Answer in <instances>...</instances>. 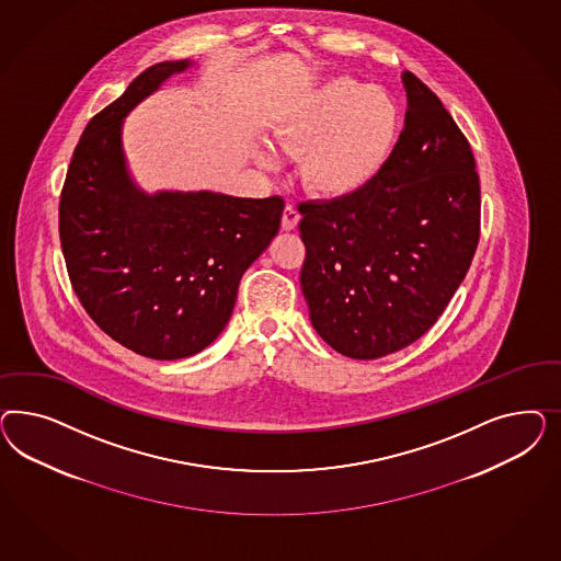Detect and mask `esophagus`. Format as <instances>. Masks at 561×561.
<instances>
[{"label": "esophagus", "instance_id": "34e87169", "mask_svg": "<svg viewBox=\"0 0 561 561\" xmlns=\"http://www.w3.org/2000/svg\"><path fill=\"white\" fill-rule=\"evenodd\" d=\"M298 221H300L298 209H296L294 205H286V209H284V214H282V228H284V230H294V228L298 226Z\"/></svg>", "mask_w": 561, "mask_h": 561}]
</instances>
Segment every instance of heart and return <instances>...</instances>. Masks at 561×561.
<instances>
[{
	"label": "heart",
	"instance_id": "obj_1",
	"mask_svg": "<svg viewBox=\"0 0 561 561\" xmlns=\"http://www.w3.org/2000/svg\"><path fill=\"white\" fill-rule=\"evenodd\" d=\"M397 134L399 108L387 92L335 80L279 123L275 141L300 156V176L310 193L345 199L385 169Z\"/></svg>",
	"mask_w": 561,
	"mask_h": 561
}]
</instances>
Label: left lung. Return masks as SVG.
<instances>
[{
    "instance_id": "8db88e82",
    "label": "left lung",
    "mask_w": 561,
    "mask_h": 561,
    "mask_svg": "<svg viewBox=\"0 0 561 561\" xmlns=\"http://www.w3.org/2000/svg\"><path fill=\"white\" fill-rule=\"evenodd\" d=\"M403 84L405 129L380 174L352 197L298 205L310 323L354 359L420 340L459 289L481 232L469 139L417 76L405 71Z\"/></svg>"
}]
</instances>
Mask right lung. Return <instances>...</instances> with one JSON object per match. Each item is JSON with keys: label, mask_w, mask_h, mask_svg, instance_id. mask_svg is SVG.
<instances>
[{"label": "right lung", "mask_w": 561, "mask_h": 561, "mask_svg": "<svg viewBox=\"0 0 561 561\" xmlns=\"http://www.w3.org/2000/svg\"><path fill=\"white\" fill-rule=\"evenodd\" d=\"M187 59L141 71L85 125L59 199L69 282L88 317L139 356L205 350L237 302L242 273L279 230L284 199L220 193L144 195L127 176L121 121Z\"/></svg>", "instance_id": "obj_1"}]
</instances>
